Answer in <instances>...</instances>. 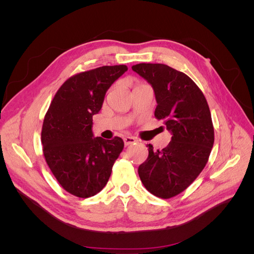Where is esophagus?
Wrapping results in <instances>:
<instances>
[{
	"label": "esophagus",
	"mask_w": 254,
	"mask_h": 254,
	"mask_svg": "<svg viewBox=\"0 0 254 254\" xmlns=\"http://www.w3.org/2000/svg\"><path fill=\"white\" fill-rule=\"evenodd\" d=\"M136 142H137V140L135 139V137H133V136H125L124 137V144H125V146L135 144Z\"/></svg>",
	"instance_id": "esophagus-1"
}]
</instances>
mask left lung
<instances>
[{
	"instance_id": "8db88e82",
	"label": "left lung",
	"mask_w": 254,
	"mask_h": 254,
	"mask_svg": "<svg viewBox=\"0 0 254 254\" xmlns=\"http://www.w3.org/2000/svg\"><path fill=\"white\" fill-rule=\"evenodd\" d=\"M132 70L155 91V117L163 120L172 141L162 150L148 145V158L139 166L144 187L152 195L168 199L187 190L202 172L214 144L209 105L187 74L162 64H139Z\"/></svg>"
}]
</instances>
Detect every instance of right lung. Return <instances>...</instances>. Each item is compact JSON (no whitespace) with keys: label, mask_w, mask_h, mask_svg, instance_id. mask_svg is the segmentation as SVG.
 <instances>
[{"label":"right lung","mask_w":254,"mask_h":254,"mask_svg":"<svg viewBox=\"0 0 254 254\" xmlns=\"http://www.w3.org/2000/svg\"><path fill=\"white\" fill-rule=\"evenodd\" d=\"M128 70L127 65H104L67 78L45 114L41 142L54 177L67 193L88 198L101 191L124 142L119 136L93 137V115L102 109L107 90Z\"/></svg>","instance_id":"add662e5"}]
</instances>
